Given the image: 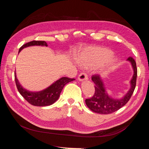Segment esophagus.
<instances>
[{
    "mask_svg": "<svg viewBox=\"0 0 149 149\" xmlns=\"http://www.w3.org/2000/svg\"><path fill=\"white\" fill-rule=\"evenodd\" d=\"M78 80L79 81H84L88 80V77L85 73H81L79 76H78Z\"/></svg>",
    "mask_w": 149,
    "mask_h": 149,
    "instance_id": "obj_1",
    "label": "esophagus"
}]
</instances>
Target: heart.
Masks as SVG:
<instances>
[{
  "instance_id": "heart-1",
  "label": "heart",
  "mask_w": 149,
  "mask_h": 149,
  "mask_svg": "<svg viewBox=\"0 0 149 149\" xmlns=\"http://www.w3.org/2000/svg\"><path fill=\"white\" fill-rule=\"evenodd\" d=\"M112 50L103 47H89L80 52L77 61L85 67L95 68L106 63V68L109 69L116 62L117 60L112 58Z\"/></svg>"
}]
</instances>
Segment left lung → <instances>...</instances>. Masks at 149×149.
<instances>
[{
    "mask_svg": "<svg viewBox=\"0 0 149 149\" xmlns=\"http://www.w3.org/2000/svg\"><path fill=\"white\" fill-rule=\"evenodd\" d=\"M127 61L132 65L133 74L130 81V89L120 99H114L108 94L104 80L99 75H93L91 79L95 85V94L91 99L85 100L87 107L93 112L101 114H111L119 110L129 101L135 88L137 70L136 62L133 58H128Z\"/></svg>",
    "mask_w": 149,
    "mask_h": 149,
    "instance_id": "left-lung-1",
    "label": "left lung"
}]
</instances>
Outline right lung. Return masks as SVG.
Segmentation results:
<instances>
[{"label":"right lung","instance_id":"obj_1","mask_svg":"<svg viewBox=\"0 0 149 149\" xmlns=\"http://www.w3.org/2000/svg\"><path fill=\"white\" fill-rule=\"evenodd\" d=\"M31 46L47 47V43L45 41H33L29 42L20 48L18 53H19L24 48ZM74 80L75 79L63 77L56 80L45 89L39 91H30L25 89L19 84L18 79H17L16 72H15V81H16V84L18 91L27 102L36 107H46V106L53 104L58 99L60 93L65 85Z\"/></svg>","mask_w":149,"mask_h":149}]
</instances>
